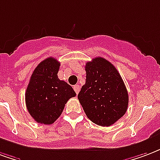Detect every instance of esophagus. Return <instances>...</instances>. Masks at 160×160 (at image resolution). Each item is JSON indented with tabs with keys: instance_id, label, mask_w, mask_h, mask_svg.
<instances>
[{
	"instance_id": "esophagus-1",
	"label": "esophagus",
	"mask_w": 160,
	"mask_h": 160,
	"mask_svg": "<svg viewBox=\"0 0 160 160\" xmlns=\"http://www.w3.org/2000/svg\"><path fill=\"white\" fill-rule=\"evenodd\" d=\"M74 92H76V94H78L79 92H80V86H79V85H75V86H74Z\"/></svg>"
}]
</instances>
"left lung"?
Instances as JSON below:
<instances>
[{
    "mask_svg": "<svg viewBox=\"0 0 160 160\" xmlns=\"http://www.w3.org/2000/svg\"><path fill=\"white\" fill-rule=\"evenodd\" d=\"M86 80L78 99L88 119L101 126H110L128 108V92L120 74L108 60L95 58L86 63Z\"/></svg>",
    "mask_w": 160,
    "mask_h": 160,
    "instance_id": "1",
    "label": "left lung"
}]
</instances>
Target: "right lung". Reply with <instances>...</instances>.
Here are the masks:
<instances>
[{
    "label": "right lung",
    "instance_id": "1",
    "mask_svg": "<svg viewBox=\"0 0 160 160\" xmlns=\"http://www.w3.org/2000/svg\"><path fill=\"white\" fill-rule=\"evenodd\" d=\"M59 67L60 62L52 57L43 60L35 68L26 90L27 109L40 124L54 123L68 99L76 95L72 86L58 79Z\"/></svg>",
    "mask_w": 160,
    "mask_h": 160
}]
</instances>
